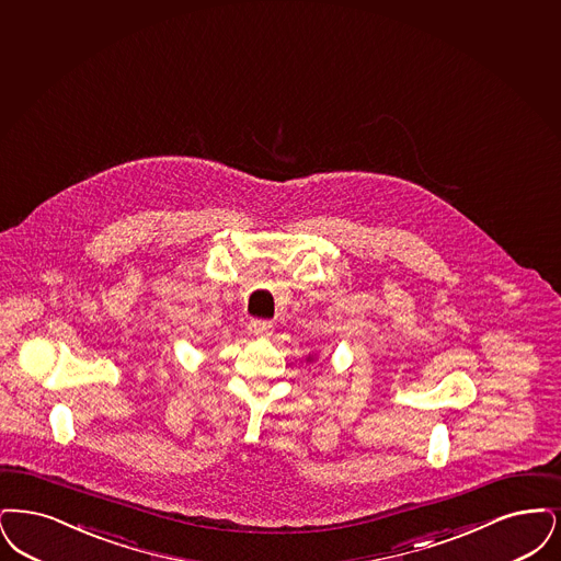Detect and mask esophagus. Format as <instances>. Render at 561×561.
Listing matches in <instances>:
<instances>
[{"mask_svg":"<svg viewBox=\"0 0 561 561\" xmlns=\"http://www.w3.org/2000/svg\"><path fill=\"white\" fill-rule=\"evenodd\" d=\"M249 333L257 340H266L272 335V322H268V320H251L249 322Z\"/></svg>","mask_w":561,"mask_h":561,"instance_id":"esophagus-1","label":"esophagus"}]
</instances>
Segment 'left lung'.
I'll return each instance as SVG.
<instances>
[{
  "label": "left lung",
  "instance_id": "obj_1",
  "mask_svg": "<svg viewBox=\"0 0 561 561\" xmlns=\"http://www.w3.org/2000/svg\"><path fill=\"white\" fill-rule=\"evenodd\" d=\"M306 360H308V363H312V360H314V356H308V358H306Z\"/></svg>",
  "mask_w": 561,
  "mask_h": 561
}]
</instances>
